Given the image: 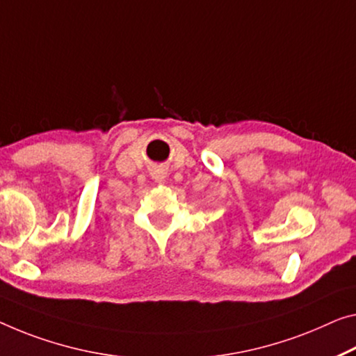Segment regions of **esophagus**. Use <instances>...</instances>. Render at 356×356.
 <instances>
[{
	"mask_svg": "<svg viewBox=\"0 0 356 356\" xmlns=\"http://www.w3.org/2000/svg\"><path fill=\"white\" fill-rule=\"evenodd\" d=\"M152 178H154L157 183H163L167 178V173L163 172L162 168H156V170H152Z\"/></svg>",
	"mask_w": 356,
	"mask_h": 356,
	"instance_id": "1",
	"label": "esophagus"
}]
</instances>
